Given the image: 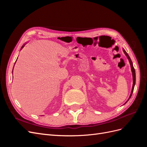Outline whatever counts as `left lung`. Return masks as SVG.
Segmentation results:
<instances>
[{"label":"left lung","mask_w":147,"mask_h":147,"mask_svg":"<svg viewBox=\"0 0 147 147\" xmlns=\"http://www.w3.org/2000/svg\"><path fill=\"white\" fill-rule=\"evenodd\" d=\"M123 51L124 53V54H125V55L127 56V59H129V63H130V65H131V71H132V77H133V84H132V91H131V94H130V96L129 97L128 100L126 101V102L129 100V99L131 98V97L132 94V92H133V91H134V86H135V84H136V72H135V69L134 68V66H133V64H132V62L130 58V57L129 56L128 54L126 53V51L124 50L123 49ZM125 103V104H126Z\"/></svg>","instance_id":"8db88e82"}]
</instances>
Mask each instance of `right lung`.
I'll return each mask as SVG.
<instances>
[{
  "mask_svg": "<svg viewBox=\"0 0 147 147\" xmlns=\"http://www.w3.org/2000/svg\"><path fill=\"white\" fill-rule=\"evenodd\" d=\"M26 45V43L24 44V45H23V46H22V47H21V49H22V48H23V47H24V45ZM17 59H18V58H17ZM16 60H17V59H16Z\"/></svg>",
  "mask_w": 147,
  "mask_h": 147,
  "instance_id": "right-lung-1",
  "label": "right lung"
}]
</instances>
